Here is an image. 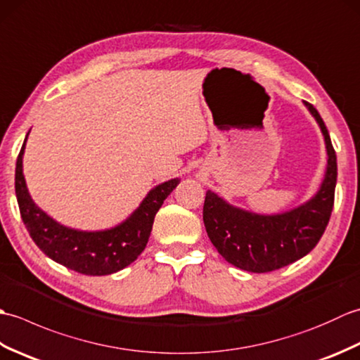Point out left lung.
Instances as JSON below:
<instances>
[{"label": "left lung", "mask_w": 360, "mask_h": 360, "mask_svg": "<svg viewBox=\"0 0 360 360\" xmlns=\"http://www.w3.org/2000/svg\"><path fill=\"white\" fill-rule=\"evenodd\" d=\"M322 129L328 165L317 193L298 207L259 215L229 204L217 193H205L202 219L213 246L226 262L248 272H271L297 262L316 248L330 221L338 182V158L331 137L311 103L304 102Z\"/></svg>", "instance_id": "1"}]
</instances>
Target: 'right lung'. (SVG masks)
<instances>
[{"instance_id": "obj_1", "label": "right lung", "mask_w": 360, "mask_h": 360, "mask_svg": "<svg viewBox=\"0 0 360 360\" xmlns=\"http://www.w3.org/2000/svg\"><path fill=\"white\" fill-rule=\"evenodd\" d=\"M26 141L27 136L15 168V193L22 223L43 254L68 269L85 275H110L131 264L147 246L156 213L179 179L174 178L151 188L139 207L116 227L97 232L77 231L57 223L30 198L22 174Z\"/></svg>"}]
</instances>
